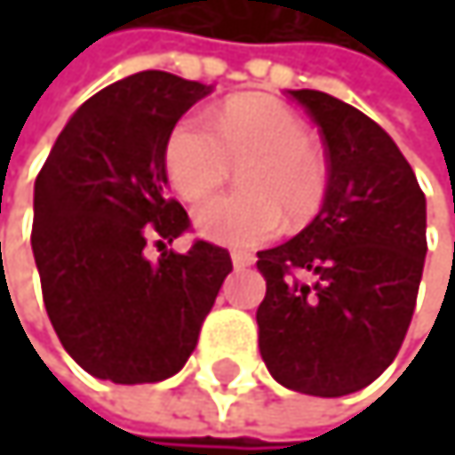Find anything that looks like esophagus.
<instances>
[{
	"instance_id": "1",
	"label": "esophagus",
	"mask_w": 455,
	"mask_h": 455,
	"mask_svg": "<svg viewBox=\"0 0 455 455\" xmlns=\"http://www.w3.org/2000/svg\"><path fill=\"white\" fill-rule=\"evenodd\" d=\"M231 263H234V268H247V266L255 263V255H250V252H231Z\"/></svg>"
}]
</instances>
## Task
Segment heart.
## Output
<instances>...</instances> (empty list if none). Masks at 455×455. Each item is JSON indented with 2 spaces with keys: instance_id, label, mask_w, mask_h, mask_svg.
Segmentation results:
<instances>
[{
  "instance_id": "obj_1",
  "label": "heart",
  "mask_w": 455,
  "mask_h": 455,
  "mask_svg": "<svg viewBox=\"0 0 455 455\" xmlns=\"http://www.w3.org/2000/svg\"><path fill=\"white\" fill-rule=\"evenodd\" d=\"M239 171L244 189L205 200L195 211L203 236L258 247L279 234L285 213L300 227L321 211L326 197V160L308 141L306 124L268 97L227 102L216 126L203 116H184L165 141V171L184 200H203Z\"/></svg>"
}]
</instances>
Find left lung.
Instances as JSON below:
<instances>
[{"label": "left lung", "mask_w": 455, "mask_h": 455, "mask_svg": "<svg viewBox=\"0 0 455 455\" xmlns=\"http://www.w3.org/2000/svg\"><path fill=\"white\" fill-rule=\"evenodd\" d=\"M290 97L321 132L329 184L308 227L258 252V345L279 385L339 398L371 385L406 339L427 203L409 160L369 116L314 89Z\"/></svg>", "instance_id": "obj_1"}]
</instances>
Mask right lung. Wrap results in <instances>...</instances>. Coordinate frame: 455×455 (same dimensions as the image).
Here are the masks:
<instances>
[{
  "mask_svg": "<svg viewBox=\"0 0 455 455\" xmlns=\"http://www.w3.org/2000/svg\"><path fill=\"white\" fill-rule=\"evenodd\" d=\"M211 86L141 70L86 100L57 137L34 189L31 247L46 316L92 377L144 385L173 377L231 271L228 250L195 239L168 197L165 141ZM147 241L164 255L143 258Z\"/></svg>",
  "mask_w": 455,
  "mask_h": 455,
  "instance_id": "1",
  "label": "right lung"
}]
</instances>
